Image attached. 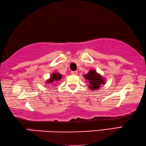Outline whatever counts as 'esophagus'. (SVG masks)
I'll list each match as a JSON object with an SVG mask.
<instances>
[{
    "instance_id": "obj_1",
    "label": "esophagus",
    "mask_w": 146,
    "mask_h": 146,
    "mask_svg": "<svg viewBox=\"0 0 146 146\" xmlns=\"http://www.w3.org/2000/svg\"><path fill=\"white\" fill-rule=\"evenodd\" d=\"M71 73H72V74H74V75H76L78 74L77 71H72Z\"/></svg>"
}]
</instances>
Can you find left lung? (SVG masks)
Here are the masks:
<instances>
[{
    "mask_svg": "<svg viewBox=\"0 0 146 146\" xmlns=\"http://www.w3.org/2000/svg\"><path fill=\"white\" fill-rule=\"evenodd\" d=\"M83 77L89 82V87L92 90L100 89L101 85H104L106 83V80L94 70H90L89 72L83 76Z\"/></svg>",
    "mask_w": 146,
    "mask_h": 146,
    "instance_id": "1",
    "label": "left lung"
}]
</instances>
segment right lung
I'll return each mask as SVG.
<instances>
[{"label":"right lung","instance_id":"1","mask_svg":"<svg viewBox=\"0 0 146 146\" xmlns=\"http://www.w3.org/2000/svg\"><path fill=\"white\" fill-rule=\"evenodd\" d=\"M62 78V75L61 74L58 72H54L52 73L50 77L46 81V82L48 83H52V84L55 85V82H57V81H59Z\"/></svg>","mask_w":146,"mask_h":146}]
</instances>
